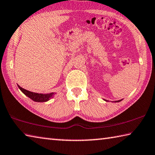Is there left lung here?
Listing matches in <instances>:
<instances>
[{
  "mask_svg": "<svg viewBox=\"0 0 155 155\" xmlns=\"http://www.w3.org/2000/svg\"><path fill=\"white\" fill-rule=\"evenodd\" d=\"M105 101H106V102H107V100H105ZM120 101H121V100H118V101H114V102H120Z\"/></svg>",
  "mask_w": 155,
  "mask_h": 155,
  "instance_id": "8db88e82",
  "label": "left lung"
}]
</instances>
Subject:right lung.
Returning a JSON list of instances; mask_svg holds the SVG:
<instances>
[{
    "label": "right lung",
    "instance_id": "add662e5",
    "mask_svg": "<svg viewBox=\"0 0 155 155\" xmlns=\"http://www.w3.org/2000/svg\"><path fill=\"white\" fill-rule=\"evenodd\" d=\"M18 87L19 89L26 95V96L30 97L31 100L35 101V102H47V101H49L51 98H52L53 95L55 94V93H50V94H37V93L28 91V90L22 88V87H21L19 85H18Z\"/></svg>",
    "mask_w": 155,
    "mask_h": 155
}]
</instances>
